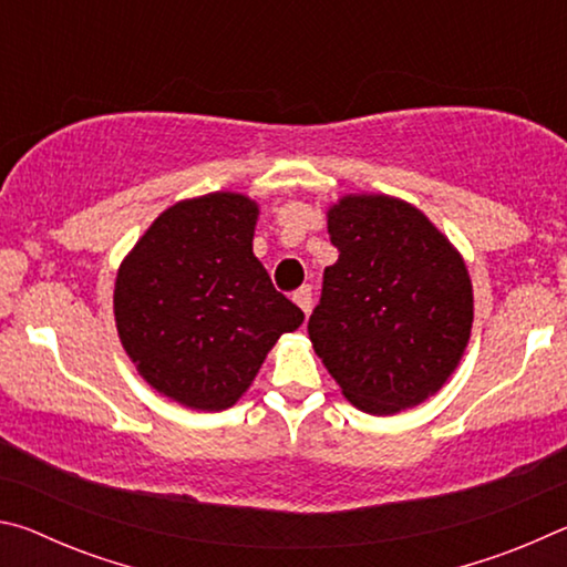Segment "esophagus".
<instances>
[{
    "mask_svg": "<svg viewBox=\"0 0 567 567\" xmlns=\"http://www.w3.org/2000/svg\"><path fill=\"white\" fill-rule=\"evenodd\" d=\"M292 300L302 307L305 315H310V310H312V287L305 285V287H300V290H295Z\"/></svg>",
    "mask_w": 567,
    "mask_h": 567,
    "instance_id": "esophagus-1",
    "label": "esophagus"
}]
</instances>
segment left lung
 <instances>
[{
  "label": "left lung",
  "instance_id": "1",
  "mask_svg": "<svg viewBox=\"0 0 567 567\" xmlns=\"http://www.w3.org/2000/svg\"><path fill=\"white\" fill-rule=\"evenodd\" d=\"M338 262L307 322L342 395L370 415L415 408L445 385L473 330L463 255L405 199L344 195L328 209Z\"/></svg>",
  "mask_w": 567,
  "mask_h": 567
}]
</instances>
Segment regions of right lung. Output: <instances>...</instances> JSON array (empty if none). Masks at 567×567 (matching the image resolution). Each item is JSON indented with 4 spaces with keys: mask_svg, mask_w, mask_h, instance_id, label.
<instances>
[{
    "mask_svg": "<svg viewBox=\"0 0 567 567\" xmlns=\"http://www.w3.org/2000/svg\"><path fill=\"white\" fill-rule=\"evenodd\" d=\"M257 215L255 199L239 192L182 199L117 270L122 348L159 395L185 408H233L280 334L305 320L252 252Z\"/></svg>",
    "mask_w": 567,
    "mask_h": 567,
    "instance_id": "obj_1",
    "label": "right lung"
}]
</instances>
